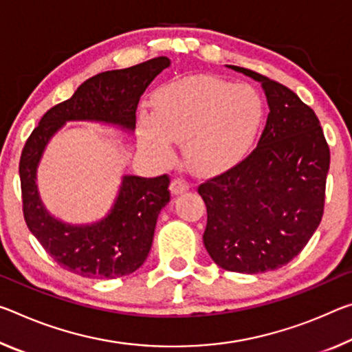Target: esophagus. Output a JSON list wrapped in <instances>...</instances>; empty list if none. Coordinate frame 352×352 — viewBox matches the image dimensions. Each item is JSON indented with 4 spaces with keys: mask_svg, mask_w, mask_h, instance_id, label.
I'll return each mask as SVG.
<instances>
[{
    "mask_svg": "<svg viewBox=\"0 0 352 352\" xmlns=\"http://www.w3.org/2000/svg\"><path fill=\"white\" fill-rule=\"evenodd\" d=\"M189 189V183L185 180V178H174L170 183V192L174 194V196H178V194L182 192H186Z\"/></svg>",
    "mask_w": 352,
    "mask_h": 352,
    "instance_id": "obj_1",
    "label": "esophagus"
}]
</instances>
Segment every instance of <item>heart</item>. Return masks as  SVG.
I'll use <instances>...</instances> for the list:
<instances>
[{
	"instance_id": "heart-1",
	"label": "heart",
	"mask_w": 352,
	"mask_h": 352,
	"mask_svg": "<svg viewBox=\"0 0 352 352\" xmlns=\"http://www.w3.org/2000/svg\"><path fill=\"white\" fill-rule=\"evenodd\" d=\"M261 119L263 103L254 87L191 76L156 91L153 114L139 116V144L166 161L172 141H183V156L194 172L221 174L249 155Z\"/></svg>"
}]
</instances>
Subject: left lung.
Here are the masks:
<instances>
[{"instance_id":"1","label":"left lung","mask_w":352,"mask_h":352,"mask_svg":"<svg viewBox=\"0 0 352 352\" xmlns=\"http://www.w3.org/2000/svg\"><path fill=\"white\" fill-rule=\"evenodd\" d=\"M228 67L261 82L270 113L250 155L197 188L204 244L222 270L258 274L292 261L320 226L331 152L314 109L292 89Z\"/></svg>"}]
</instances>
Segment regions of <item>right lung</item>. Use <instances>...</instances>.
I'll use <instances>...</instances> for the list:
<instances>
[{"label":"right lung","instance_id":"obj_1","mask_svg":"<svg viewBox=\"0 0 352 352\" xmlns=\"http://www.w3.org/2000/svg\"><path fill=\"white\" fill-rule=\"evenodd\" d=\"M170 65L166 56L89 78L69 100L48 109L28 138L20 158L26 226L64 270L89 278L128 276L150 252L160 211L170 200L169 177L125 175L108 216L86 226L65 224L43 206L36 185L37 166L50 139L65 122H103L133 131L139 98L156 75Z\"/></svg>","mask_w":352,"mask_h":352}]
</instances>
